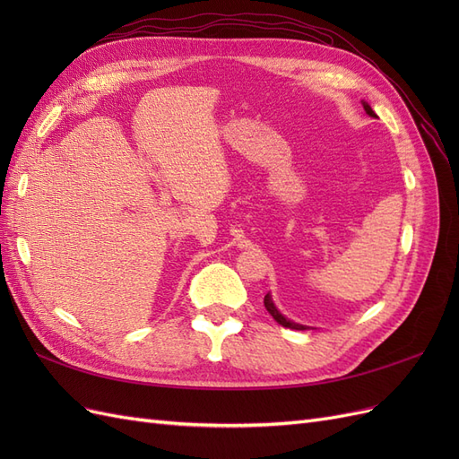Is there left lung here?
<instances>
[{
  "label": "left lung",
  "mask_w": 459,
  "mask_h": 459,
  "mask_svg": "<svg viewBox=\"0 0 459 459\" xmlns=\"http://www.w3.org/2000/svg\"><path fill=\"white\" fill-rule=\"evenodd\" d=\"M364 103V110H366V115H369L371 118H377V115L373 113V108H371V105H368L366 101H362ZM264 307H266V310L273 316V319L280 325H283V327H289V329H299V331H304V329H310V325H302V324H297V322H293V319H289V317H285L280 310H277V307H275V302L272 300V295L268 293L266 297H264Z\"/></svg>",
  "instance_id": "obj_1"
}]
</instances>
